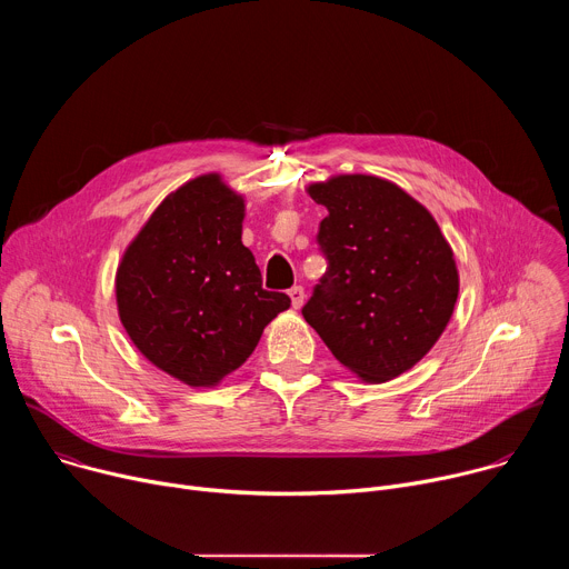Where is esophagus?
Segmentation results:
<instances>
[{"label": "esophagus", "instance_id": "1", "mask_svg": "<svg viewBox=\"0 0 569 569\" xmlns=\"http://www.w3.org/2000/svg\"><path fill=\"white\" fill-rule=\"evenodd\" d=\"M288 295H290V299H292V308H295V310H299V308L303 306V299H306L303 288H301V286H295V288H290V290H288Z\"/></svg>", "mask_w": 569, "mask_h": 569}]
</instances>
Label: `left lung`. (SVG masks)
I'll return each mask as SVG.
<instances>
[{
	"label": "left lung",
	"mask_w": 569,
	"mask_h": 569,
	"mask_svg": "<svg viewBox=\"0 0 569 569\" xmlns=\"http://www.w3.org/2000/svg\"><path fill=\"white\" fill-rule=\"evenodd\" d=\"M306 193L329 209L317 242L329 259L303 319L362 382L412 369L441 338L459 295L450 242L398 184L333 176Z\"/></svg>",
	"instance_id": "1"
}]
</instances>
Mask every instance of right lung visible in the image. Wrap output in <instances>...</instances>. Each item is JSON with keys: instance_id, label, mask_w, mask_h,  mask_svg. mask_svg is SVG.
<instances>
[{"instance_id": "right-lung-1", "label": "right lung", "mask_w": 569, "mask_h": 569, "mask_svg": "<svg viewBox=\"0 0 569 569\" xmlns=\"http://www.w3.org/2000/svg\"><path fill=\"white\" fill-rule=\"evenodd\" d=\"M246 198L220 173L169 193L126 248L117 310L139 353L189 387H216L257 349L290 297L263 290L242 246Z\"/></svg>"}]
</instances>
